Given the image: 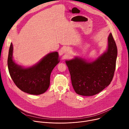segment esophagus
Returning a JSON list of instances; mask_svg holds the SVG:
<instances>
[{
	"label": "esophagus",
	"instance_id": "esophagus-1",
	"mask_svg": "<svg viewBox=\"0 0 129 129\" xmlns=\"http://www.w3.org/2000/svg\"><path fill=\"white\" fill-rule=\"evenodd\" d=\"M70 51H71V49H70V48H67V47L65 48L64 49V51L65 53H68V52H69Z\"/></svg>",
	"mask_w": 129,
	"mask_h": 129
}]
</instances>
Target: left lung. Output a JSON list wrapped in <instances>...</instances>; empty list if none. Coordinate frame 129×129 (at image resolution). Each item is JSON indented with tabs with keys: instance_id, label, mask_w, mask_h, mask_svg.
I'll return each instance as SVG.
<instances>
[{
	"instance_id": "obj_1",
	"label": "left lung",
	"mask_w": 129,
	"mask_h": 129,
	"mask_svg": "<svg viewBox=\"0 0 129 129\" xmlns=\"http://www.w3.org/2000/svg\"><path fill=\"white\" fill-rule=\"evenodd\" d=\"M117 49L111 33L108 38L107 50L96 60L90 61L81 57L66 60L72 85L81 95H95L111 83L116 67Z\"/></svg>"
}]
</instances>
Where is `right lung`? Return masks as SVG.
Wrapping results in <instances>:
<instances>
[{
	"label": "right lung",
	"instance_id": "right-lung-1",
	"mask_svg": "<svg viewBox=\"0 0 129 129\" xmlns=\"http://www.w3.org/2000/svg\"><path fill=\"white\" fill-rule=\"evenodd\" d=\"M13 44L11 43L8 66L10 76L17 87L30 94L44 93L49 88L52 70L60 62L58 52L49 53L37 63L26 68L15 62L13 59Z\"/></svg>",
	"mask_w": 129,
	"mask_h": 129
}]
</instances>
